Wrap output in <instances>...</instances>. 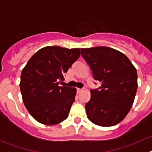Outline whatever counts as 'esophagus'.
<instances>
[{"label": "esophagus", "instance_id": "34e87169", "mask_svg": "<svg viewBox=\"0 0 152 152\" xmlns=\"http://www.w3.org/2000/svg\"><path fill=\"white\" fill-rule=\"evenodd\" d=\"M82 91H83V89H81V88H77V93H80Z\"/></svg>", "mask_w": 152, "mask_h": 152}]
</instances>
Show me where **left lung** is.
Returning a JSON list of instances; mask_svg holds the SVG:
<instances>
[{
    "instance_id": "1",
    "label": "left lung",
    "mask_w": 152,
    "mask_h": 152,
    "mask_svg": "<svg viewBox=\"0 0 152 152\" xmlns=\"http://www.w3.org/2000/svg\"><path fill=\"white\" fill-rule=\"evenodd\" d=\"M99 90H91L86 103L87 116L100 126H113L123 121L133 104L136 94L137 71L123 52L105 46L80 49Z\"/></svg>"
}]
</instances>
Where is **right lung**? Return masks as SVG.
I'll return each mask as SVG.
<instances>
[{
  "label": "right lung",
  "mask_w": 152,
  "mask_h": 152,
  "mask_svg": "<svg viewBox=\"0 0 152 152\" xmlns=\"http://www.w3.org/2000/svg\"><path fill=\"white\" fill-rule=\"evenodd\" d=\"M80 55V49L46 46L37 51L23 68V101L36 121L52 126L68 118L77 91L58 84Z\"/></svg>",
  "instance_id": "right-lung-1"
}]
</instances>
